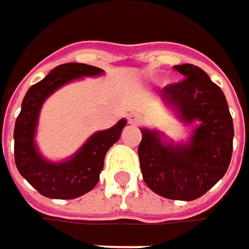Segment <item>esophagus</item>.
<instances>
[{"instance_id":"1","label":"esophagus","mask_w":249,"mask_h":249,"mask_svg":"<svg viewBox=\"0 0 249 249\" xmlns=\"http://www.w3.org/2000/svg\"><path fill=\"white\" fill-rule=\"evenodd\" d=\"M128 123L131 125H138L140 124V118L137 115H129L128 117Z\"/></svg>"}]
</instances>
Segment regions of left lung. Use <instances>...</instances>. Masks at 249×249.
<instances>
[{
	"label": "left lung",
	"instance_id": "obj_1",
	"mask_svg": "<svg viewBox=\"0 0 249 249\" xmlns=\"http://www.w3.org/2000/svg\"><path fill=\"white\" fill-rule=\"evenodd\" d=\"M183 80L161 89V98L186 124H199L189 142H164L161 134L141 128L138 157L145 184L173 200L203 196L226 173L232 157L233 123L224 92L195 65H177Z\"/></svg>",
	"mask_w": 249,
	"mask_h": 249
}]
</instances>
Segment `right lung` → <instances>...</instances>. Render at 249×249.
<instances>
[{
    "mask_svg": "<svg viewBox=\"0 0 249 249\" xmlns=\"http://www.w3.org/2000/svg\"><path fill=\"white\" fill-rule=\"evenodd\" d=\"M102 73V69L85 63L60 65L25 93L14 128V159L20 174L46 197L75 199L90 192L99 181L107 151L120 140L126 125V120H121L109 129L95 132L75 156L62 163L47 161L37 151L34 135L43 102L68 82Z\"/></svg>",
    "mask_w": 249,
    "mask_h": 249,
    "instance_id": "1",
    "label": "right lung"
}]
</instances>
